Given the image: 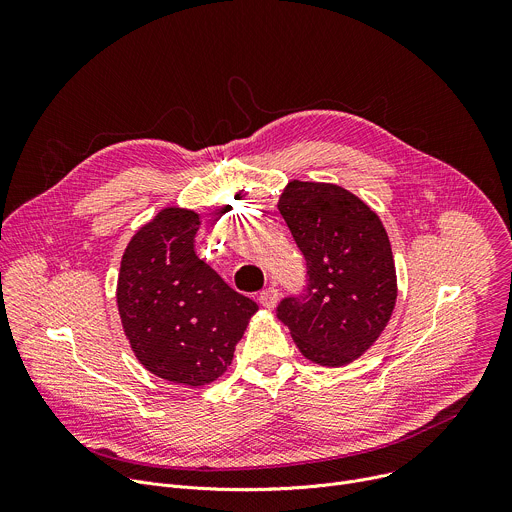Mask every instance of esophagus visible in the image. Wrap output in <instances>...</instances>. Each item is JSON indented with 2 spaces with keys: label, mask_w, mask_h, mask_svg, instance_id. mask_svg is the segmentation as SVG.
<instances>
[{
  "label": "esophagus",
  "mask_w": 512,
  "mask_h": 512,
  "mask_svg": "<svg viewBox=\"0 0 512 512\" xmlns=\"http://www.w3.org/2000/svg\"><path fill=\"white\" fill-rule=\"evenodd\" d=\"M279 302V289L277 287H265L259 294V304L267 310H273Z\"/></svg>",
  "instance_id": "1"
}]
</instances>
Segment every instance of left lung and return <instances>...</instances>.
I'll use <instances>...</instances> for the list:
<instances>
[{"mask_svg": "<svg viewBox=\"0 0 512 512\" xmlns=\"http://www.w3.org/2000/svg\"><path fill=\"white\" fill-rule=\"evenodd\" d=\"M277 208L308 267L304 294L281 300L277 318L308 360L342 367L375 344L395 308L387 231L369 204L336 184L289 182Z\"/></svg>", "mask_w": 512, "mask_h": 512, "instance_id": "obj_1", "label": "left lung"}]
</instances>
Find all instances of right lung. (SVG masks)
I'll return each instance as SVG.
<instances>
[{
    "instance_id": "add662e5",
    "label": "right lung",
    "mask_w": 512,
    "mask_h": 512,
    "mask_svg": "<svg viewBox=\"0 0 512 512\" xmlns=\"http://www.w3.org/2000/svg\"><path fill=\"white\" fill-rule=\"evenodd\" d=\"M200 216L168 206L129 241L117 279L125 336L145 369L176 385L221 377L259 310L194 251Z\"/></svg>"
}]
</instances>
